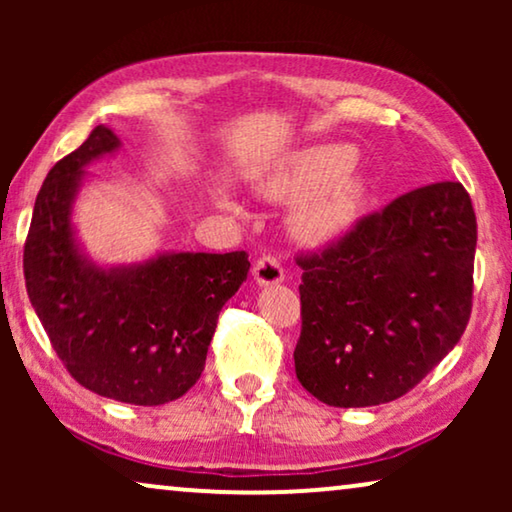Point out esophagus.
<instances>
[{
  "instance_id": "obj_1",
  "label": "esophagus",
  "mask_w": 512,
  "mask_h": 512,
  "mask_svg": "<svg viewBox=\"0 0 512 512\" xmlns=\"http://www.w3.org/2000/svg\"><path fill=\"white\" fill-rule=\"evenodd\" d=\"M254 279L261 286L279 284L284 279V265H282V261H279V258L272 256V254H263L254 263Z\"/></svg>"
}]
</instances>
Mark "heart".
Here are the masks:
<instances>
[{"label":"heart","instance_id":"b5f03b06","mask_svg":"<svg viewBox=\"0 0 512 512\" xmlns=\"http://www.w3.org/2000/svg\"><path fill=\"white\" fill-rule=\"evenodd\" d=\"M352 160V149L340 144L298 151L270 174L263 191L289 200L314 188L300 200L293 221L305 237H331L356 219L363 202V181L352 170Z\"/></svg>","mask_w":512,"mask_h":512}]
</instances>
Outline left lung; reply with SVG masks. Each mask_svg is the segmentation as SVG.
Listing matches in <instances>:
<instances>
[{"instance_id":"1","label":"left lung","mask_w":512,"mask_h":512,"mask_svg":"<svg viewBox=\"0 0 512 512\" xmlns=\"http://www.w3.org/2000/svg\"><path fill=\"white\" fill-rule=\"evenodd\" d=\"M475 242L471 195L459 181H438L300 251V384L333 408L382 405L415 389L471 319Z\"/></svg>"}]
</instances>
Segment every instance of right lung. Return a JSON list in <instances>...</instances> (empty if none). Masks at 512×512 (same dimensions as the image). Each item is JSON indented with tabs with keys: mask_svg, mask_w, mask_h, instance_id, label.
Listing matches in <instances>:
<instances>
[{
	"mask_svg": "<svg viewBox=\"0 0 512 512\" xmlns=\"http://www.w3.org/2000/svg\"><path fill=\"white\" fill-rule=\"evenodd\" d=\"M118 137L104 125L58 160L34 202L23 251L25 289L51 345L81 387L132 405L177 401L198 382L223 305L251 268L247 251L163 254L102 270L69 226L81 170Z\"/></svg>",
	"mask_w": 512,
	"mask_h": 512,
	"instance_id": "1",
	"label": "right lung"
}]
</instances>
